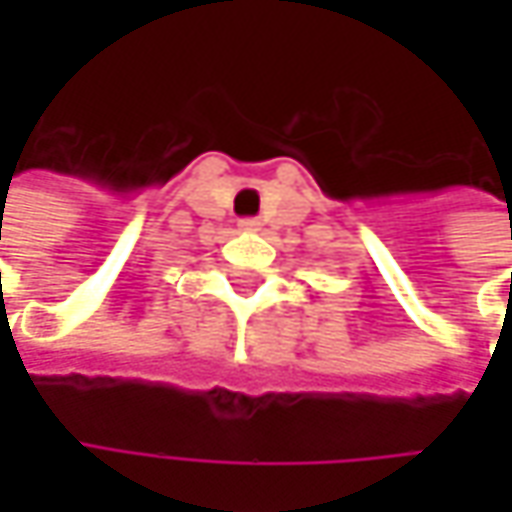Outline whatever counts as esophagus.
I'll list each match as a JSON object with an SVG mask.
<instances>
[{
  "instance_id": "34e87169",
  "label": "esophagus",
  "mask_w": 512,
  "mask_h": 512,
  "mask_svg": "<svg viewBox=\"0 0 512 512\" xmlns=\"http://www.w3.org/2000/svg\"><path fill=\"white\" fill-rule=\"evenodd\" d=\"M239 227L253 233V230H262V222H259V219H242V222H239Z\"/></svg>"
}]
</instances>
